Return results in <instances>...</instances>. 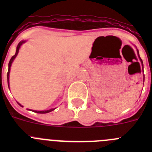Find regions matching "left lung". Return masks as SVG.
Masks as SVG:
<instances>
[{"label":"left lung","instance_id":"8db88e82","mask_svg":"<svg viewBox=\"0 0 152 152\" xmlns=\"http://www.w3.org/2000/svg\"><path fill=\"white\" fill-rule=\"evenodd\" d=\"M138 53H139V51H138ZM139 58H140V57H139ZM140 60H141V61H142V60L141 59V58H140ZM142 65H143V64H142Z\"/></svg>","mask_w":152,"mask_h":152}]
</instances>
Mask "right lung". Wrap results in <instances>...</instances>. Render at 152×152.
I'll return each mask as SVG.
<instances>
[{
	"instance_id": "add662e5",
	"label": "right lung",
	"mask_w": 152,
	"mask_h": 152,
	"mask_svg": "<svg viewBox=\"0 0 152 152\" xmlns=\"http://www.w3.org/2000/svg\"><path fill=\"white\" fill-rule=\"evenodd\" d=\"M25 42V41H21L20 43L18 44V45H17V50H16V53L14 56H12V58H10V61H9V64H8V67H9V68H8V72H7V84H8V87H9V75H10V66H11V64L12 62H13V59L15 58L16 56H17V54H18V52H19V49H20V47L21 46V45H22L23 43H24ZM18 104L20 107H22V106L20 104V103H18ZM55 109H51V110H42V111H37V110H33V112L35 113H49V112H52V110H54Z\"/></svg>"
}]
</instances>
